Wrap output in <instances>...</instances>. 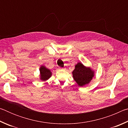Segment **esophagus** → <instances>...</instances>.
I'll return each mask as SVG.
<instances>
[{
  "label": "esophagus",
  "instance_id": "esophagus-1",
  "mask_svg": "<svg viewBox=\"0 0 128 128\" xmlns=\"http://www.w3.org/2000/svg\"><path fill=\"white\" fill-rule=\"evenodd\" d=\"M66 68H61V67H60V68H59V69H65Z\"/></svg>",
  "mask_w": 128,
  "mask_h": 128
}]
</instances>
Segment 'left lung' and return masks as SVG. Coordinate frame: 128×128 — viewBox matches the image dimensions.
Instances as JSON below:
<instances>
[{
    "label": "left lung",
    "instance_id": "1",
    "mask_svg": "<svg viewBox=\"0 0 128 128\" xmlns=\"http://www.w3.org/2000/svg\"><path fill=\"white\" fill-rule=\"evenodd\" d=\"M73 77L79 86L88 84L94 76V71L90 68L86 67L81 62H78L72 72Z\"/></svg>",
    "mask_w": 128,
    "mask_h": 128
}]
</instances>
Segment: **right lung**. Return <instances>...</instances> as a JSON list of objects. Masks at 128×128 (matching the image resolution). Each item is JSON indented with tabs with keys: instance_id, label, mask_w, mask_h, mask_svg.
I'll use <instances>...</instances> for the list:
<instances>
[{
	"instance_id": "1",
	"label": "right lung",
	"mask_w": 128,
	"mask_h": 128,
	"mask_svg": "<svg viewBox=\"0 0 128 128\" xmlns=\"http://www.w3.org/2000/svg\"><path fill=\"white\" fill-rule=\"evenodd\" d=\"M40 79L43 81H46L51 77L52 72L51 70L44 66H41L40 69Z\"/></svg>"
}]
</instances>
